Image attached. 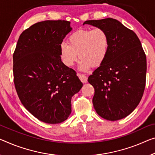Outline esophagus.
Wrapping results in <instances>:
<instances>
[{
  "label": "esophagus",
  "instance_id": "obj_1",
  "mask_svg": "<svg viewBox=\"0 0 155 155\" xmlns=\"http://www.w3.org/2000/svg\"><path fill=\"white\" fill-rule=\"evenodd\" d=\"M78 76L79 77L80 80H81V82H82L86 83L87 82V75H85L84 74H82V73H78Z\"/></svg>",
  "mask_w": 155,
  "mask_h": 155
}]
</instances>
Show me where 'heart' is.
<instances>
[{"mask_svg":"<svg viewBox=\"0 0 155 155\" xmlns=\"http://www.w3.org/2000/svg\"><path fill=\"white\" fill-rule=\"evenodd\" d=\"M68 44L60 45V55L63 63L71 67L78 58L80 68L87 71L93 66H98L107 58L109 49V38L106 31L101 28L80 29L68 38Z\"/></svg>","mask_w":155,"mask_h":155,"instance_id":"obj_1","label":"heart"}]
</instances>
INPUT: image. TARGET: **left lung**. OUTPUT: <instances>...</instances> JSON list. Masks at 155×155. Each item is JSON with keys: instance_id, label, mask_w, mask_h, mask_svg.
Listing matches in <instances>:
<instances>
[{"instance_id": "obj_1", "label": "left lung", "mask_w": 155, "mask_h": 155, "mask_svg": "<svg viewBox=\"0 0 155 155\" xmlns=\"http://www.w3.org/2000/svg\"><path fill=\"white\" fill-rule=\"evenodd\" d=\"M106 31L109 38L107 58L88 82L94 87L93 104L97 114L114 121L127 116L139 104L146 79V56L132 30L111 18L86 21Z\"/></svg>"}]
</instances>
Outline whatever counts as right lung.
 Here are the masks:
<instances>
[{
  "label": "right lung",
  "instance_id": "right-lung-1",
  "mask_svg": "<svg viewBox=\"0 0 155 155\" xmlns=\"http://www.w3.org/2000/svg\"><path fill=\"white\" fill-rule=\"evenodd\" d=\"M67 21H44L21 33L13 54L14 82L21 103L42 122L66 120L71 98L82 87L61 60L60 45L72 28Z\"/></svg>",
  "mask_w": 155,
  "mask_h": 155
}]
</instances>
